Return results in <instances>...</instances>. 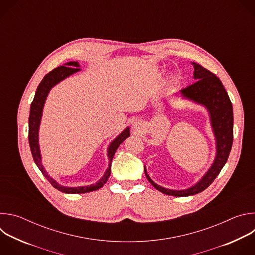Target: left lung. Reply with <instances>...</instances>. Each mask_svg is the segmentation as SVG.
I'll use <instances>...</instances> for the list:
<instances>
[{"instance_id":"obj_1","label":"left lung","mask_w":255,"mask_h":255,"mask_svg":"<svg viewBox=\"0 0 255 255\" xmlns=\"http://www.w3.org/2000/svg\"><path fill=\"white\" fill-rule=\"evenodd\" d=\"M193 65L195 69L194 79L198 81L180 90V94L184 98L202 104L208 109L216 137L217 154L214 163L199 183L190 189L181 191L164 189L156 185L144 167L145 175L149 183L159 192L173 197L193 196L206 190L227 162L233 143V107L222 82L202 65L195 62H193Z\"/></svg>"}]
</instances>
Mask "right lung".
<instances>
[{
    "instance_id": "1",
    "label": "right lung",
    "mask_w": 255,
    "mask_h": 255,
    "mask_svg": "<svg viewBox=\"0 0 255 255\" xmlns=\"http://www.w3.org/2000/svg\"><path fill=\"white\" fill-rule=\"evenodd\" d=\"M79 63L77 61H70L65 63L62 66H58L51 70L50 72L43 78L41 83L39 84L37 90H36L35 97L32 101L31 107H30V115H29V133H28V139H29V145H30V149L31 153L34 159V162L36 165L38 166L42 174L47 178L49 183L58 191L66 194H84V193H89L93 192L96 190H99L106 184V181L108 180L109 176L111 174V161L115 155V152L117 148L120 146V144L130 136V130L129 128H126L115 140L110 144V146L108 148V157L109 160H110V164H109L108 169L106 170L104 176L98 181L97 184L91 185V186H86V187H78V188H65L60 185H58L56 181L51 178L46 170L44 169L42 163H41V155H40V150H39V144H38V130H39V124L41 121V116H42V110H43V106L46 100V97L51 90L52 87H54L56 84L67 78L68 76L75 74V72L79 71L81 68H79Z\"/></svg>"
}]
</instances>
